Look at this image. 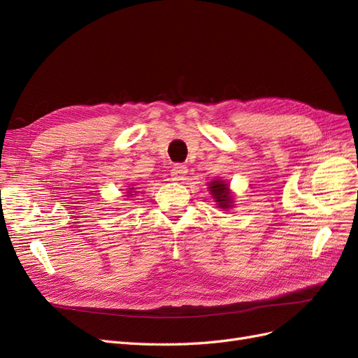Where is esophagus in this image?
<instances>
[{"label": "esophagus", "instance_id": "obj_1", "mask_svg": "<svg viewBox=\"0 0 358 358\" xmlns=\"http://www.w3.org/2000/svg\"><path fill=\"white\" fill-rule=\"evenodd\" d=\"M188 173V167L183 164H175L173 169L170 170V176L173 180H183V178L187 176Z\"/></svg>", "mask_w": 358, "mask_h": 358}]
</instances>
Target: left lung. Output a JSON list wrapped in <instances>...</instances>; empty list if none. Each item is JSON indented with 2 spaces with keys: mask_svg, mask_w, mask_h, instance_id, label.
Instances as JSON below:
<instances>
[{
  "mask_svg": "<svg viewBox=\"0 0 358 358\" xmlns=\"http://www.w3.org/2000/svg\"><path fill=\"white\" fill-rule=\"evenodd\" d=\"M209 191L212 194V197L215 199V201L218 203V208L221 209H230L231 208V191L229 188V185L224 180L216 179L213 182L209 183Z\"/></svg>",
  "mask_w": 358,
  "mask_h": 358,
  "instance_id": "1",
  "label": "left lung"
}]
</instances>
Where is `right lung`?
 Wrapping results in <instances>:
<instances>
[{
    "label": "right lung",
    "instance_id": "obj_1",
    "mask_svg": "<svg viewBox=\"0 0 358 358\" xmlns=\"http://www.w3.org/2000/svg\"><path fill=\"white\" fill-rule=\"evenodd\" d=\"M129 189H134V188H129Z\"/></svg>",
    "mask_w": 358,
    "mask_h": 358
}]
</instances>
